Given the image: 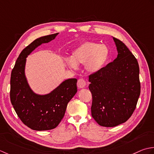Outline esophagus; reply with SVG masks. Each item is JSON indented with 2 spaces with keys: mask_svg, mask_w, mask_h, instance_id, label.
Segmentation results:
<instances>
[{
  "mask_svg": "<svg viewBox=\"0 0 154 154\" xmlns=\"http://www.w3.org/2000/svg\"><path fill=\"white\" fill-rule=\"evenodd\" d=\"M77 86L79 88H82L85 87L86 86V80L83 79V78H80L78 80L77 82Z\"/></svg>",
  "mask_w": 154,
  "mask_h": 154,
  "instance_id": "34e87169",
  "label": "esophagus"
}]
</instances>
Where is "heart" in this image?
Wrapping results in <instances>:
<instances>
[{
  "instance_id": "b5f03b06",
  "label": "heart",
  "mask_w": 154,
  "mask_h": 154,
  "mask_svg": "<svg viewBox=\"0 0 154 154\" xmlns=\"http://www.w3.org/2000/svg\"><path fill=\"white\" fill-rule=\"evenodd\" d=\"M109 56L107 46L94 42H85L72 53L71 59L67 62L72 68H76L77 64H85L90 72H96L105 66Z\"/></svg>"
}]
</instances>
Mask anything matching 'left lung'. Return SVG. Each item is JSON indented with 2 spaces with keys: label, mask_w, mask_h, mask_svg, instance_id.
<instances>
[{
  "label": "left lung",
  "mask_w": 154,
  "mask_h": 154,
  "mask_svg": "<svg viewBox=\"0 0 154 154\" xmlns=\"http://www.w3.org/2000/svg\"><path fill=\"white\" fill-rule=\"evenodd\" d=\"M113 38L118 52L117 58L89 76L92 116L104 127L116 126L131 116L141 90L137 59L124 42Z\"/></svg>",
  "instance_id": "1"
}]
</instances>
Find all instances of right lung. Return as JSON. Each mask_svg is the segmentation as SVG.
Returning <instances> with one entry per match:
<instances>
[{"mask_svg":"<svg viewBox=\"0 0 154 154\" xmlns=\"http://www.w3.org/2000/svg\"><path fill=\"white\" fill-rule=\"evenodd\" d=\"M58 33L40 37L23 50L11 76V102L17 116L30 129L43 131L57 127L68 103L77 92L76 78L64 81L51 93L38 95L30 89L24 75L26 58L36 47L54 39Z\"/></svg>","mask_w":154,"mask_h":154,"instance_id":"obj_1","label":"right lung"}]
</instances>
